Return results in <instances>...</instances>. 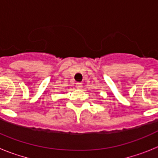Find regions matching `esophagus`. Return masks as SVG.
<instances>
[{
  "mask_svg": "<svg viewBox=\"0 0 158 158\" xmlns=\"http://www.w3.org/2000/svg\"><path fill=\"white\" fill-rule=\"evenodd\" d=\"M76 87L78 89H81L82 88V83H81V82H77V83H76Z\"/></svg>",
  "mask_w": 158,
  "mask_h": 158,
  "instance_id": "1",
  "label": "esophagus"
}]
</instances>
